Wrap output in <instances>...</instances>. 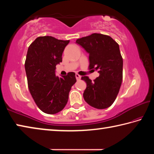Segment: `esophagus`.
I'll use <instances>...</instances> for the list:
<instances>
[{
    "label": "esophagus",
    "instance_id": "esophagus-1",
    "mask_svg": "<svg viewBox=\"0 0 154 154\" xmlns=\"http://www.w3.org/2000/svg\"><path fill=\"white\" fill-rule=\"evenodd\" d=\"M75 77H76L77 80H80V79H81V78H82V77H81L80 75H78V74H76V75H75Z\"/></svg>",
    "mask_w": 154,
    "mask_h": 154
}]
</instances>
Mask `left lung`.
Wrapping results in <instances>:
<instances>
[{
  "instance_id": "left-lung-1",
  "label": "left lung",
  "mask_w": 154,
  "mask_h": 154,
  "mask_svg": "<svg viewBox=\"0 0 154 154\" xmlns=\"http://www.w3.org/2000/svg\"><path fill=\"white\" fill-rule=\"evenodd\" d=\"M76 43L89 54V69L100 74L94 82L87 76L82 77L87 84L83 98L96 109L108 108L116 100L123 78L119 45L111 36L98 33L78 38Z\"/></svg>"
}]
</instances>
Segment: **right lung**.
Here are the masks:
<instances>
[{
    "instance_id": "obj_1",
    "label": "right lung",
    "mask_w": 154,
    "mask_h": 154,
    "mask_svg": "<svg viewBox=\"0 0 154 154\" xmlns=\"http://www.w3.org/2000/svg\"><path fill=\"white\" fill-rule=\"evenodd\" d=\"M69 41L39 36L28 49L25 70L28 89L36 105L45 113L56 114L64 108L71 87L77 82L73 72L62 77L55 74L56 66L62 62Z\"/></svg>"
}]
</instances>
